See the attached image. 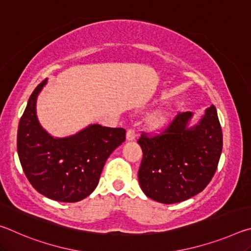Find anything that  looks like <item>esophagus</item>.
Instances as JSON below:
<instances>
[{
    "mask_svg": "<svg viewBox=\"0 0 251 251\" xmlns=\"http://www.w3.org/2000/svg\"><path fill=\"white\" fill-rule=\"evenodd\" d=\"M126 138H127V141H134V139L136 138L135 129H133V128H128V129H127Z\"/></svg>",
    "mask_w": 251,
    "mask_h": 251,
    "instance_id": "obj_1",
    "label": "esophagus"
}]
</instances>
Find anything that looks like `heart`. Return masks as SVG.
I'll use <instances>...</instances> for the list:
<instances>
[{"label":"heart","instance_id":"heart-1","mask_svg":"<svg viewBox=\"0 0 251 251\" xmlns=\"http://www.w3.org/2000/svg\"><path fill=\"white\" fill-rule=\"evenodd\" d=\"M168 120V114L166 112H158L154 116H151L150 124L152 127H160L163 126Z\"/></svg>","mask_w":251,"mask_h":251}]
</instances>
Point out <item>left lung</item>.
<instances>
[{
	"mask_svg": "<svg viewBox=\"0 0 251 251\" xmlns=\"http://www.w3.org/2000/svg\"><path fill=\"white\" fill-rule=\"evenodd\" d=\"M193 113H178L166 129L150 136L142 133L138 171L141 188L161 203H175L206 188L217 169L223 151V131L214 105L197 125L188 127Z\"/></svg>",
	"mask_w": 251,
	"mask_h": 251,
	"instance_id": "left-lung-1",
	"label": "left lung"
}]
</instances>
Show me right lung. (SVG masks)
Returning a JSON list of instances; mask_svg holds the SVG:
<instances>
[{"mask_svg":"<svg viewBox=\"0 0 251 251\" xmlns=\"http://www.w3.org/2000/svg\"><path fill=\"white\" fill-rule=\"evenodd\" d=\"M36 86L18 128V154L23 172L37 192L56 201L76 202L94 192L105 161L125 142L124 128L90 125L77 134L54 138L36 116Z\"/></svg>","mask_w":251,"mask_h":251,"instance_id":"add662e5","label":"right lung"}]
</instances>
